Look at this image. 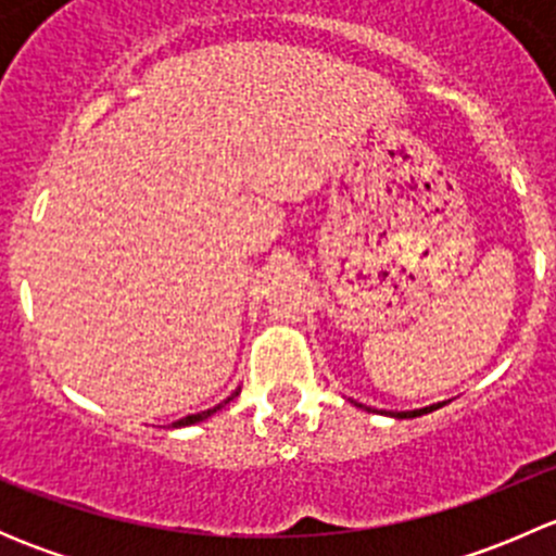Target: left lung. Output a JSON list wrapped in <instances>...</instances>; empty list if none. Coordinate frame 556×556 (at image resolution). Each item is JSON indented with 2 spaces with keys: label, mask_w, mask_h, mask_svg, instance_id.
<instances>
[{
  "label": "left lung",
  "mask_w": 556,
  "mask_h": 556,
  "mask_svg": "<svg viewBox=\"0 0 556 556\" xmlns=\"http://www.w3.org/2000/svg\"><path fill=\"white\" fill-rule=\"evenodd\" d=\"M435 408H441V403H435V406H428V408H417V412H397V414H392V417L412 419V417H422V414H428V412H435Z\"/></svg>",
  "instance_id": "1"
}]
</instances>
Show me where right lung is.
<instances>
[{
	"label": "right lung",
	"mask_w": 556,
	"mask_h": 556,
	"mask_svg": "<svg viewBox=\"0 0 556 556\" xmlns=\"http://www.w3.org/2000/svg\"><path fill=\"white\" fill-rule=\"evenodd\" d=\"M237 395H239V392H233V395H231V397H228V401H233V397H237ZM228 401L217 403V406H215V408H210V412H201V414H188V417L177 419V422H174V425H179V428H182V425H195V422H201V419L212 417V414H215V412H217V408H223V406H226V403H228Z\"/></svg>",
	"instance_id": "obj_1"
}]
</instances>
